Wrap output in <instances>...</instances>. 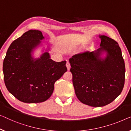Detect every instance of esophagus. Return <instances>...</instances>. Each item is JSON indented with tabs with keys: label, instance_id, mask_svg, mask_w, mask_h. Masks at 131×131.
Instances as JSON below:
<instances>
[{
	"label": "esophagus",
	"instance_id": "esophagus-1",
	"mask_svg": "<svg viewBox=\"0 0 131 131\" xmlns=\"http://www.w3.org/2000/svg\"><path fill=\"white\" fill-rule=\"evenodd\" d=\"M66 67H67L68 70H69L70 68H71V65H70V63L69 62H66Z\"/></svg>",
	"mask_w": 131,
	"mask_h": 131
}]
</instances>
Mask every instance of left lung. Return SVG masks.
<instances>
[{
  "instance_id": "left-lung-1",
  "label": "left lung",
  "mask_w": 131,
  "mask_h": 131,
  "mask_svg": "<svg viewBox=\"0 0 131 131\" xmlns=\"http://www.w3.org/2000/svg\"><path fill=\"white\" fill-rule=\"evenodd\" d=\"M98 49L75 54L69 59L75 93L82 103L93 107L103 106L122 92L125 66L119 46L105 35ZM104 53L106 56L102 58Z\"/></svg>"
}]
</instances>
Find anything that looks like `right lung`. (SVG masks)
<instances>
[{
    "instance_id": "add662e5",
    "label": "right lung",
    "mask_w": 131,
    "mask_h": 131,
    "mask_svg": "<svg viewBox=\"0 0 131 131\" xmlns=\"http://www.w3.org/2000/svg\"><path fill=\"white\" fill-rule=\"evenodd\" d=\"M42 33L29 30L12 43L3 63L7 90L25 103H39L48 99L55 82L67 71L66 61L55 62L48 52L34 59L32 52L43 39Z\"/></svg>"
}]
</instances>
